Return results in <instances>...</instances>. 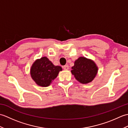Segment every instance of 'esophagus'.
Wrapping results in <instances>:
<instances>
[{"label": "esophagus", "mask_w": 128, "mask_h": 128, "mask_svg": "<svg viewBox=\"0 0 128 128\" xmlns=\"http://www.w3.org/2000/svg\"><path fill=\"white\" fill-rule=\"evenodd\" d=\"M63 69L65 70H67L69 69V66H68V65H66V66H63Z\"/></svg>", "instance_id": "1"}]
</instances>
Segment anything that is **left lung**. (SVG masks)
<instances>
[{
	"label": "left lung",
	"mask_w": 128,
	"mask_h": 128,
	"mask_svg": "<svg viewBox=\"0 0 128 128\" xmlns=\"http://www.w3.org/2000/svg\"><path fill=\"white\" fill-rule=\"evenodd\" d=\"M98 66L93 60L80 56L74 62L71 72L75 79L81 84L92 82L98 72Z\"/></svg>",
	"instance_id": "obj_1"
}]
</instances>
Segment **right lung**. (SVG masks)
<instances>
[{"mask_svg":"<svg viewBox=\"0 0 128 128\" xmlns=\"http://www.w3.org/2000/svg\"><path fill=\"white\" fill-rule=\"evenodd\" d=\"M62 68L56 66L48 58L43 56L36 59L30 69V75L37 85L41 87L50 86L58 75Z\"/></svg>","mask_w":128,"mask_h":128,"instance_id":"1","label":"right lung"}]
</instances>
